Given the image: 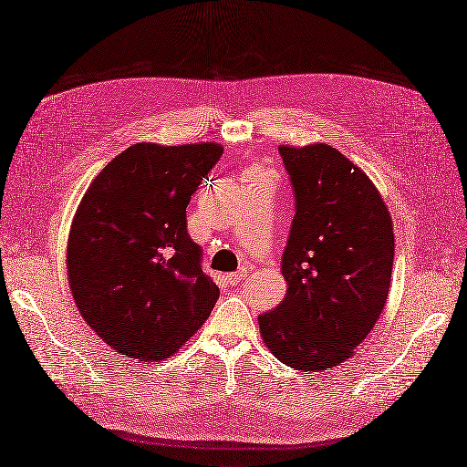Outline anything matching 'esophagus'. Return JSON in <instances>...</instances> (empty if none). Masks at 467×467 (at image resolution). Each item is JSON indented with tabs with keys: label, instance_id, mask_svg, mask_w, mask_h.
I'll return each instance as SVG.
<instances>
[{
	"label": "esophagus",
	"instance_id": "obj_1",
	"mask_svg": "<svg viewBox=\"0 0 467 467\" xmlns=\"http://www.w3.org/2000/svg\"><path fill=\"white\" fill-rule=\"evenodd\" d=\"M245 277H247V270H245V268H241V270L232 272V274H226V281H228L230 285H235V283L243 281Z\"/></svg>",
	"mask_w": 467,
	"mask_h": 467
}]
</instances>
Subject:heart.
I'll return each mask as SVG.
<instances>
[{
  "mask_svg": "<svg viewBox=\"0 0 467 467\" xmlns=\"http://www.w3.org/2000/svg\"><path fill=\"white\" fill-rule=\"evenodd\" d=\"M249 174H253V176H258V172H256V171H251Z\"/></svg>",
  "mask_w": 467,
  "mask_h": 467,
  "instance_id": "heart-1",
  "label": "heart"
}]
</instances>
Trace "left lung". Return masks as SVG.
I'll use <instances>...</instances> for the list:
<instances>
[{
  "instance_id": "1",
  "label": "left lung",
  "mask_w": 467,
  "mask_h": 467,
  "mask_svg": "<svg viewBox=\"0 0 467 467\" xmlns=\"http://www.w3.org/2000/svg\"><path fill=\"white\" fill-rule=\"evenodd\" d=\"M295 193L283 253L285 300L258 317L286 367L319 372L351 358L389 293L393 228L368 176L332 146H279Z\"/></svg>"
}]
</instances>
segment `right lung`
I'll use <instances>...</instances> for the list:
<instances>
[{
  "label": "right lung",
  "mask_w": 467,
  "mask_h": 467,
  "mask_svg": "<svg viewBox=\"0 0 467 467\" xmlns=\"http://www.w3.org/2000/svg\"><path fill=\"white\" fill-rule=\"evenodd\" d=\"M220 155L213 142L135 144L81 199L66 254L70 288L87 325L123 358L167 359L218 300L186 207Z\"/></svg>",
  "instance_id": "obj_1"
}]
</instances>
